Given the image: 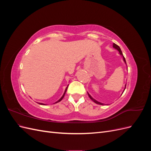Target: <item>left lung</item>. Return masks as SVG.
I'll return each instance as SVG.
<instances>
[{"mask_svg": "<svg viewBox=\"0 0 151 151\" xmlns=\"http://www.w3.org/2000/svg\"><path fill=\"white\" fill-rule=\"evenodd\" d=\"M113 48H115V49H116L118 52H120V54L121 55H122L123 56V60H124V62H125V63L127 64V63H126V60H125V57H123V53H122V50H121V49H120V48L119 47V46H118L117 45H116L115 43H113ZM125 88H126V85H125V89H124V90H123V92H124V91H125ZM88 96H89V97L91 98V100H93V101L95 103H96V104H101V105H103L104 104L103 103H100V102H98V101H97L96 100H95L94 99H93L92 97L91 96V95L88 93Z\"/></svg>", "mask_w": 151, "mask_h": 151, "instance_id": "1", "label": "left lung"}]
</instances>
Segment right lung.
<instances>
[{
	"label": "right lung",
	"mask_w": 151,
	"mask_h": 151,
	"mask_svg": "<svg viewBox=\"0 0 151 151\" xmlns=\"http://www.w3.org/2000/svg\"><path fill=\"white\" fill-rule=\"evenodd\" d=\"M68 85L67 86V87L66 88V89H65V92H64V93H63V96H62V98L59 99V100H58V101H57L56 103H58V102H60L61 100L63 99V98L64 97V96H65V93H66V91H67V88H68ZM39 104H43L44 105V104H43V103H39Z\"/></svg>",
	"instance_id": "add662e5"
}]
</instances>
